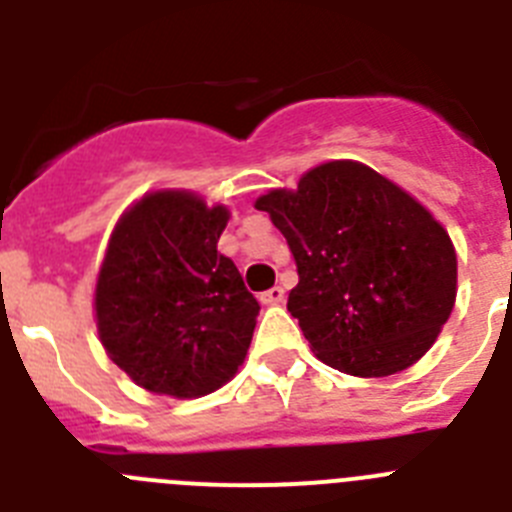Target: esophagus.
Returning <instances> with one entry per match:
<instances>
[{
	"instance_id": "34e87169",
	"label": "esophagus",
	"mask_w": 512,
	"mask_h": 512,
	"mask_svg": "<svg viewBox=\"0 0 512 512\" xmlns=\"http://www.w3.org/2000/svg\"><path fill=\"white\" fill-rule=\"evenodd\" d=\"M261 302H264V305H279V302H284V289L282 287L266 289V292H261Z\"/></svg>"
}]
</instances>
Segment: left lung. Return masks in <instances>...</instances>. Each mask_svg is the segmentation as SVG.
Here are the masks:
<instances>
[{
    "instance_id": "1",
    "label": "left lung",
    "mask_w": 512,
    "mask_h": 512,
    "mask_svg": "<svg viewBox=\"0 0 512 512\" xmlns=\"http://www.w3.org/2000/svg\"><path fill=\"white\" fill-rule=\"evenodd\" d=\"M297 264L287 310L323 364L387 377L433 346L456 300L449 233L359 161H328L256 200Z\"/></svg>"
}]
</instances>
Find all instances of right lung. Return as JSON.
I'll return each instance as SVG.
<instances>
[{
	"instance_id": "add662e5",
	"label": "right lung",
	"mask_w": 512,
	"mask_h": 512,
	"mask_svg": "<svg viewBox=\"0 0 512 512\" xmlns=\"http://www.w3.org/2000/svg\"><path fill=\"white\" fill-rule=\"evenodd\" d=\"M228 207L184 189L151 192L115 225L94 292L112 361L143 390L202 397L235 377L259 302L217 251Z\"/></svg>"
}]
</instances>
